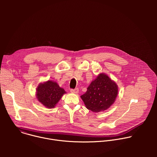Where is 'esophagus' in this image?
<instances>
[{
	"label": "esophagus",
	"mask_w": 157,
	"mask_h": 157,
	"mask_svg": "<svg viewBox=\"0 0 157 157\" xmlns=\"http://www.w3.org/2000/svg\"><path fill=\"white\" fill-rule=\"evenodd\" d=\"M70 92L73 94H77L78 92H79V89L78 88L76 89H71L70 90Z\"/></svg>",
	"instance_id": "obj_1"
}]
</instances>
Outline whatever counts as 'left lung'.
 <instances>
[{
  "label": "left lung",
  "instance_id": "1",
  "mask_svg": "<svg viewBox=\"0 0 157 157\" xmlns=\"http://www.w3.org/2000/svg\"><path fill=\"white\" fill-rule=\"evenodd\" d=\"M118 86L108 75H98L87 88V91L81 96L86 107L94 113H99L113 105L118 95Z\"/></svg>",
  "mask_w": 157,
  "mask_h": 157
}]
</instances>
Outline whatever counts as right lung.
I'll return each mask as SVG.
<instances>
[{
	"instance_id": "obj_1",
	"label": "right lung",
	"mask_w": 157,
	"mask_h": 157,
	"mask_svg": "<svg viewBox=\"0 0 157 157\" xmlns=\"http://www.w3.org/2000/svg\"><path fill=\"white\" fill-rule=\"evenodd\" d=\"M64 94V89L52 80L40 82L36 89L37 100L48 109L54 108Z\"/></svg>"
}]
</instances>
